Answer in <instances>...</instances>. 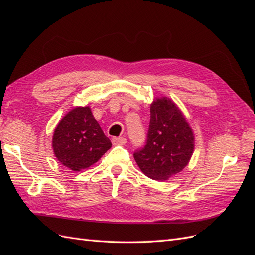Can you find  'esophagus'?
Masks as SVG:
<instances>
[{
    "instance_id": "34e87169",
    "label": "esophagus",
    "mask_w": 255,
    "mask_h": 255,
    "mask_svg": "<svg viewBox=\"0 0 255 255\" xmlns=\"http://www.w3.org/2000/svg\"><path fill=\"white\" fill-rule=\"evenodd\" d=\"M112 142L114 145H123L127 143V139L125 137H113Z\"/></svg>"
}]
</instances>
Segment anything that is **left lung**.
<instances>
[{
	"instance_id": "left-lung-1",
	"label": "left lung",
	"mask_w": 255,
	"mask_h": 255,
	"mask_svg": "<svg viewBox=\"0 0 255 255\" xmlns=\"http://www.w3.org/2000/svg\"><path fill=\"white\" fill-rule=\"evenodd\" d=\"M150 111L145 144L134 152V158L146 176L164 181L187 166L195 138L184 115L170 99L154 100Z\"/></svg>"
}]
</instances>
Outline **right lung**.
<instances>
[{
	"label": "right lung",
	"instance_id": "1",
	"mask_svg": "<svg viewBox=\"0 0 255 255\" xmlns=\"http://www.w3.org/2000/svg\"><path fill=\"white\" fill-rule=\"evenodd\" d=\"M52 142L57 159L72 171L94 165L112 146L88 106L69 112L54 130Z\"/></svg>",
	"mask_w": 255,
	"mask_h": 255
}]
</instances>
